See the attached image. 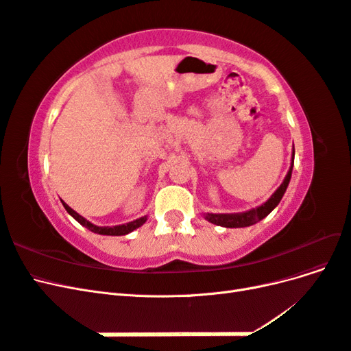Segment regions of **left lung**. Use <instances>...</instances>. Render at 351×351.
<instances>
[{"mask_svg": "<svg viewBox=\"0 0 351 351\" xmlns=\"http://www.w3.org/2000/svg\"><path fill=\"white\" fill-rule=\"evenodd\" d=\"M293 164H294V151H293V161H291V167L289 169V173H287L285 178L282 184L277 189V192H275L268 202H265V204L256 209H250L247 212H241V214H206L205 218L212 222V224H217L221 227H227V228H239V227H249L256 224L258 221L263 219L267 217L269 212L280 204V200L282 199L287 186L290 183V178H291V171H293Z\"/></svg>", "mask_w": 351, "mask_h": 351, "instance_id": "8db88e82", "label": "left lung"}]
</instances>
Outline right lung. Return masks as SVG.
<instances>
[{"instance_id":"obj_1","label":"right lung","mask_w":351,"mask_h":351,"mask_svg":"<svg viewBox=\"0 0 351 351\" xmlns=\"http://www.w3.org/2000/svg\"><path fill=\"white\" fill-rule=\"evenodd\" d=\"M62 205H64V208H66V210L69 212V214H70L74 219H76L77 222H80V224H82L83 227H86V228H89L90 231L97 232V234H104V236H124V234H129L130 231H133V230H136V228H139L141 226H143L145 221H146V217H142V218L136 219V221H133V222H129V224L115 226V227H98V226H93L92 222H89L88 219H84L82 215H79L76 210H73L67 204H64V202H62Z\"/></svg>"}]
</instances>
